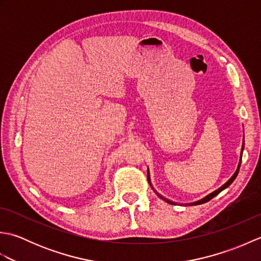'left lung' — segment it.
Masks as SVG:
<instances>
[{
	"mask_svg": "<svg viewBox=\"0 0 261 261\" xmlns=\"http://www.w3.org/2000/svg\"><path fill=\"white\" fill-rule=\"evenodd\" d=\"M243 148H245V141H243V145H242V148H241V156H240V160H239V164H238V168H237V170H236V173L233 174V175H232V177H231V178L228 180V181H226L225 182V184H223L222 186H221L220 188H218V190H216V191H214V192H212V193H211V194H208V195H206V196H205V197H203L202 199H199V201H196V202H193V203H188L187 205H199V204H203V203H206V202H208L210 201V199H212L214 196H216V195H218V194L219 193H221V192H222L223 190H225V188L226 187H229L231 184H232V181H233L234 179H236V177L238 176V173H239V169H240V165H241V158H242V152H243ZM148 181H149V185H150L151 186V188H152V190L154 191V193H156L157 194V195L160 197V198H162V199H164V201L165 202H167V203H169V204H174V205H176L177 203L176 202H173V201H170V199H168V198H166V197H164L163 195H160V194L156 191V190H154V188H153V186H152V184H151V179H150V174H149V169H148Z\"/></svg>",
	"mask_w": 261,
	"mask_h": 261,
	"instance_id": "8db88e82",
	"label": "left lung"
}]
</instances>
